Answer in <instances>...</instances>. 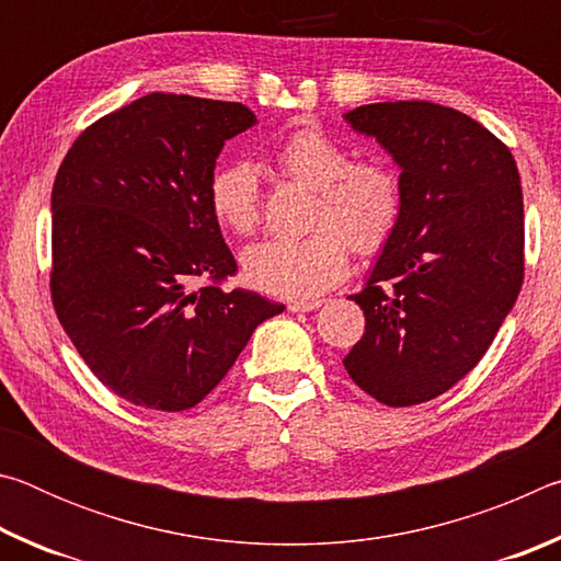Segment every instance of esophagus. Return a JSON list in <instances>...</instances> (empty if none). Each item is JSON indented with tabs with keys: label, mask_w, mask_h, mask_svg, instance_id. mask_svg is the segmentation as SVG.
Masks as SVG:
<instances>
[{
	"label": "esophagus",
	"mask_w": 561,
	"mask_h": 561,
	"mask_svg": "<svg viewBox=\"0 0 561 561\" xmlns=\"http://www.w3.org/2000/svg\"><path fill=\"white\" fill-rule=\"evenodd\" d=\"M321 299H297V301H289V311L294 314H299V311H314L321 307Z\"/></svg>",
	"instance_id": "esophagus-1"
}]
</instances>
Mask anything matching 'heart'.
Masks as SVG:
<instances>
[{
  "label": "heart",
  "instance_id": "1",
  "mask_svg": "<svg viewBox=\"0 0 561 561\" xmlns=\"http://www.w3.org/2000/svg\"><path fill=\"white\" fill-rule=\"evenodd\" d=\"M279 170L314 190L304 240H267L242 254L244 279L254 289L284 299H307L346 277L351 247L376 254L391 242L403 215L401 180L381 160L351 163L324 130L299 128L277 148ZM210 210L232 234H254L262 222L260 175L247 160L220 165L210 180Z\"/></svg>",
  "mask_w": 561,
  "mask_h": 561
}]
</instances>
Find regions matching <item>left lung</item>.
Listing matches in <instances>:
<instances>
[{"mask_svg":"<svg viewBox=\"0 0 561 561\" xmlns=\"http://www.w3.org/2000/svg\"><path fill=\"white\" fill-rule=\"evenodd\" d=\"M401 168L403 215L366 287V331L344 366L378 403L440 396L485 356L525 277V207L510 148L428 101L344 113Z\"/></svg>","mask_w":561,"mask_h":561,"instance_id":"left-lung-1","label":"left lung"}]
</instances>
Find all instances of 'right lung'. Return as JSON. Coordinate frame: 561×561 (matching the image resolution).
Returning <instances> with one entry per match:
<instances>
[{
    "instance_id": "right-lung-1",
    "label": "right lung",
    "mask_w": 561,
    "mask_h": 561,
    "mask_svg": "<svg viewBox=\"0 0 561 561\" xmlns=\"http://www.w3.org/2000/svg\"><path fill=\"white\" fill-rule=\"evenodd\" d=\"M254 123L242 103L148 93L83 130L56 173V317L93 376L130 403L197 405L252 331L284 311L217 287L237 262L210 180L225 140Z\"/></svg>"
}]
</instances>
